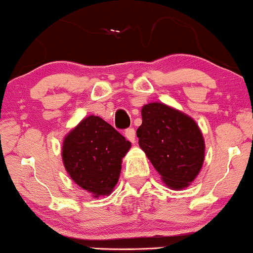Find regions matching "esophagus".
Masks as SVG:
<instances>
[{
  "instance_id": "esophagus-1",
  "label": "esophagus",
  "mask_w": 253,
  "mask_h": 253,
  "mask_svg": "<svg viewBox=\"0 0 253 253\" xmlns=\"http://www.w3.org/2000/svg\"><path fill=\"white\" fill-rule=\"evenodd\" d=\"M126 137L130 142H135V137H136V132H135L134 127H129L126 130Z\"/></svg>"
}]
</instances>
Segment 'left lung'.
I'll list each match as a JSON object with an SVG mask.
<instances>
[{"label":"left lung","mask_w":253,"mask_h":253,"mask_svg":"<svg viewBox=\"0 0 253 253\" xmlns=\"http://www.w3.org/2000/svg\"><path fill=\"white\" fill-rule=\"evenodd\" d=\"M138 145L162 180L172 189H183L194 181L205 158V142L199 126L175 108L151 102L141 110Z\"/></svg>","instance_id":"obj_1"}]
</instances>
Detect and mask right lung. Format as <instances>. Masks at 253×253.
Wrapping results in <instances>:
<instances>
[{"label":"right lung","mask_w":253,"mask_h":253,"mask_svg":"<svg viewBox=\"0 0 253 253\" xmlns=\"http://www.w3.org/2000/svg\"><path fill=\"white\" fill-rule=\"evenodd\" d=\"M130 147L131 143L107 122L89 116L65 137L62 162L70 177L97 198L115 188L122 159Z\"/></svg>","instance_id":"right-lung-1"}]
</instances>
